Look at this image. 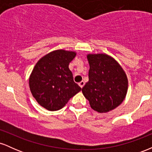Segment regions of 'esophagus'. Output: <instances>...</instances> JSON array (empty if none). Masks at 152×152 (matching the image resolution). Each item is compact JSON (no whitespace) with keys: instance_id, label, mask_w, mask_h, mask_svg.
<instances>
[{"instance_id":"1","label":"esophagus","mask_w":152,"mask_h":152,"mask_svg":"<svg viewBox=\"0 0 152 152\" xmlns=\"http://www.w3.org/2000/svg\"><path fill=\"white\" fill-rule=\"evenodd\" d=\"M84 84H85L84 81H83L80 82V83H78V85H79V86L81 87V88H83V86H84Z\"/></svg>"}]
</instances>
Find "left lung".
Instances as JSON below:
<instances>
[{
    "label": "left lung",
    "mask_w": 152,
    "mask_h": 152,
    "mask_svg": "<svg viewBox=\"0 0 152 152\" xmlns=\"http://www.w3.org/2000/svg\"><path fill=\"white\" fill-rule=\"evenodd\" d=\"M88 81L82 93L94 111L106 113L123 102L128 90V78L118 63L106 53H88Z\"/></svg>",
    "instance_id": "1"
}]
</instances>
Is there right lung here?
<instances>
[{
    "label": "right lung",
    "instance_id": "1",
    "mask_svg": "<svg viewBox=\"0 0 152 152\" xmlns=\"http://www.w3.org/2000/svg\"><path fill=\"white\" fill-rule=\"evenodd\" d=\"M76 56V51L55 50L36 63L28 83L32 96L40 106L50 111H58L81 90L69 68Z\"/></svg>",
    "mask_w": 152,
    "mask_h": 152
}]
</instances>
